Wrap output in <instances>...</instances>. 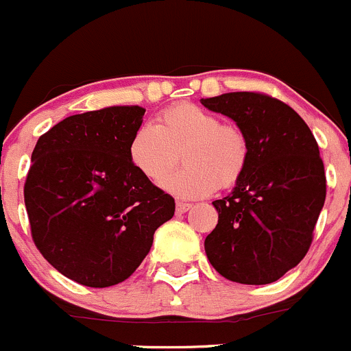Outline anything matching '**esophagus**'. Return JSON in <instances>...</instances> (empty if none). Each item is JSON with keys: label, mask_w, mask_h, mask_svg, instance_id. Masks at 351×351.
I'll return each instance as SVG.
<instances>
[{"label": "esophagus", "mask_w": 351, "mask_h": 351, "mask_svg": "<svg viewBox=\"0 0 351 351\" xmlns=\"http://www.w3.org/2000/svg\"><path fill=\"white\" fill-rule=\"evenodd\" d=\"M193 204L191 203H182V201H177L176 203V213H186L187 210H191Z\"/></svg>", "instance_id": "obj_1"}]
</instances>
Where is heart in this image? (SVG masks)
<instances>
[{
	"mask_svg": "<svg viewBox=\"0 0 351 351\" xmlns=\"http://www.w3.org/2000/svg\"><path fill=\"white\" fill-rule=\"evenodd\" d=\"M181 152L184 167L166 176ZM128 155L133 167L177 197H203L213 191L230 189L245 174L251 143L237 124L191 102L162 110L157 124H143L131 136Z\"/></svg>",
	"mask_w": 351,
	"mask_h": 351,
	"instance_id": "1",
	"label": "heart"
}]
</instances>
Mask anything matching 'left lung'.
I'll return each instance as SVG.
<instances>
[{
	"instance_id": "1",
	"label": "left lung",
	"mask_w": 351,
	"mask_h": 351,
	"mask_svg": "<svg viewBox=\"0 0 351 351\" xmlns=\"http://www.w3.org/2000/svg\"><path fill=\"white\" fill-rule=\"evenodd\" d=\"M235 121L251 143L245 174L213 201L218 223L204 241L211 266L230 282L266 285L307 254L326 199L324 164L305 121L259 92L201 99Z\"/></svg>"
}]
</instances>
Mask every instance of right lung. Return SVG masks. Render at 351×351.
<instances>
[{
  "label": "right lung",
  "instance_id": "add662e5",
  "mask_svg": "<svg viewBox=\"0 0 351 351\" xmlns=\"http://www.w3.org/2000/svg\"><path fill=\"white\" fill-rule=\"evenodd\" d=\"M145 109L75 114L37 141L23 196L34 244L61 275L106 289L130 278L174 217L171 194L143 177L128 145Z\"/></svg>",
  "mask_w": 351,
  "mask_h": 351
}]
</instances>
